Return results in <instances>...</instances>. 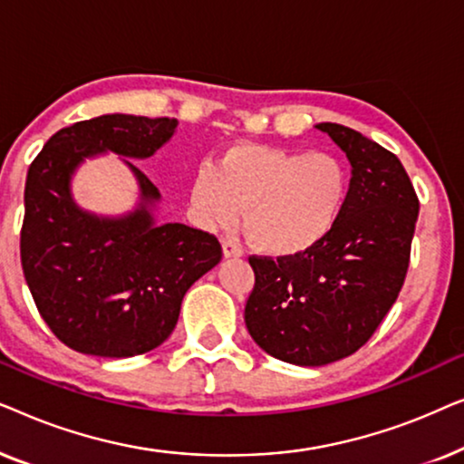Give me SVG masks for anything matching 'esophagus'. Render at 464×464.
<instances>
[{
  "label": "esophagus",
  "mask_w": 464,
  "mask_h": 464,
  "mask_svg": "<svg viewBox=\"0 0 464 464\" xmlns=\"http://www.w3.org/2000/svg\"><path fill=\"white\" fill-rule=\"evenodd\" d=\"M221 246H224V256L226 257H240L243 256V249H240V246L234 243V240H224V243H221Z\"/></svg>",
  "instance_id": "obj_1"
}]
</instances>
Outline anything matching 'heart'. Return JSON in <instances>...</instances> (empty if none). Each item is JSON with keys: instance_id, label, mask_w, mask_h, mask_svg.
Wrapping results in <instances>:
<instances>
[{"instance_id": "1", "label": "heart", "mask_w": 464, "mask_h": 464, "mask_svg": "<svg viewBox=\"0 0 464 464\" xmlns=\"http://www.w3.org/2000/svg\"><path fill=\"white\" fill-rule=\"evenodd\" d=\"M348 173L327 151L237 145L200 164L189 207L205 226H230L245 208V230L272 256H297L329 237L344 211Z\"/></svg>"}]
</instances>
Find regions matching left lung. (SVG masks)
I'll list each match as a JSON object with an SVG mask.
<instances>
[{
  "mask_svg": "<svg viewBox=\"0 0 464 464\" xmlns=\"http://www.w3.org/2000/svg\"><path fill=\"white\" fill-rule=\"evenodd\" d=\"M353 167L338 224L297 256H251L256 285L245 323L259 348L319 367L357 353L395 304L410 266L418 196L392 151L348 126L323 122Z\"/></svg>",
  "mask_w": 464,
  "mask_h": 464,
  "instance_id": "left-lung-1",
  "label": "left lung"
}]
</instances>
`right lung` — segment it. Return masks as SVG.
Here are the masks:
<instances>
[{
    "label": "right lung",
    "instance_id": "1",
    "mask_svg": "<svg viewBox=\"0 0 464 464\" xmlns=\"http://www.w3.org/2000/svg\"><path fill=\"white\" fill-rule=\"evenodd\" d=\"M175 118L110 113L61 129L31 162L24 183L21 264L42 319L73 351L135 357L154 351L177 325L181 300L219 264L213 234L156 224L158 188L129 164L141 205L126 218H97L75 205L69 179L88 156L110 150L150 158L173 137Z\"/></svg>",
    "mask_w": 464,
    "mask_h": 464
}]
</instances>
